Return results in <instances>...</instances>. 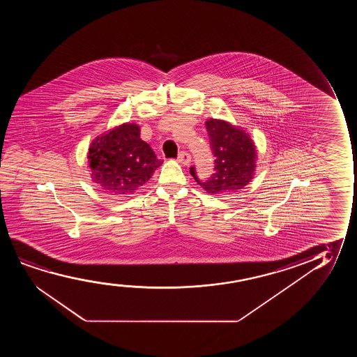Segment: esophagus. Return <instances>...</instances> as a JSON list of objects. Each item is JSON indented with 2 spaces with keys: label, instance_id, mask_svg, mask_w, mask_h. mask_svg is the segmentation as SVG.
I'll use <instances>...</instances> for the list:
<instances>
[{
  "label": "esophagus",
  "instance_id": "34e87169",
  "mask_svg": "<svg viewBox=\"0 0 357 357\" xmlns=\"http://www.w3.org/2000/svg\"><path fill=\"white\" fill-rule=\"evenodd\" d=\"M178 161L181 162V165H189L191 161V156L189 152L181 151L178 155Z\"/></svg>",
  "mask_w": 357,
  "mask_h": 357
}]
</instances>
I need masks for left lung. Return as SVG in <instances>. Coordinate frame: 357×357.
Here are the masks:
<instances>
[{
    "instance_id": "8db88e82",
    "label": "left lung",
    "mask_w": 357,
    "mask_h": 357,
    "mask_svg": "<svg viewBox=\"0 0 357 357\" xmlns=\"http://www.w3.org/2000/svg\"><path fill=\"white\" fill-rule=\"evenodd\" d=\"M206 129L210 137L211 150L215 157V173L208 179L200 181L192 166L191 176L202 189L213 195L243 189L254 176L257 158L249 134L220 119H208Z\"/></svg>"
}]
</instances>
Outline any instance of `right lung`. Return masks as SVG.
I'll use <instances>...</instances> for the list:
<instances>
[{"label": "right lung", "instance_id": "obj_1", "mask_svg": "<svg viewBox=\"0 0 357 357\" xmlns=\"http://www.w3.org/2000/svg\"><path fill=\"white\" fill-rule=\"evenodd\" d=\"M88 158L93 181L112 195L135 192L163 162L140 139V128L134 123H126L96 137L90 145Z\"/></svg>", "mask_w": 357, "mask_h": 357}]
</instances>
